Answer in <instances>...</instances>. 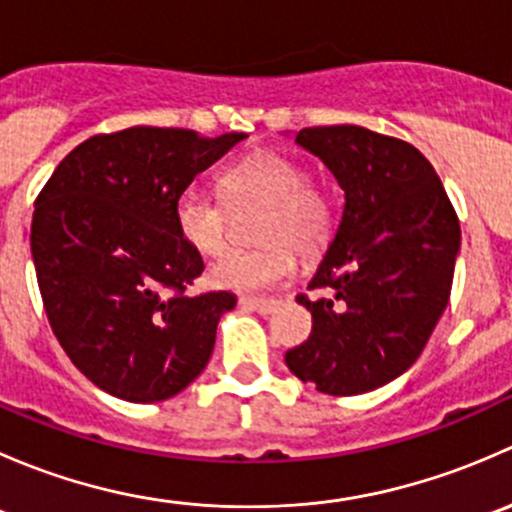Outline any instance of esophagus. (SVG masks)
<instances>
[{
    "label": "esophagus",
    "mask_w": 512,
    "mask_h": 512,
    "mask_svg": "<svg viewBox=\"0 0 512 512\" xmlns=\"http://www.w3.org/2000/svg\"><path fill=\"white\" fill-rule=\"evenodd\" d=\"M242 307L252 309V312H260V314H272L277 309V299H252V297H242L240 299Z\"/></svg>",
    "instance_id": "esophagus-1"
}]
</instances>
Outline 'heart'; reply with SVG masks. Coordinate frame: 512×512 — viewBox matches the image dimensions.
Returning <instances> with one entry per match:
<instances>
[{
    "label": "heart",
    "instance_id": "heart-1",
    "mask_svg": "<svg viewBox=\"0 0 512 512\" xmlns=\"http://www.w3.org/2000/svg\"><path fill=\"white\" fill-rule=\"evenodd\" d=\"M232 208L265 205L257 240L265 245L232 250L208 272L210 285L232 292H265L294 272V253L317 257L334 232L332 195L309 180L302 160L280 151H255L220 173ZM175 230L200 255H220L230 242V210L198 190H185L173 208Z\"/></svg>",
    "mask_w": 512,
    "mask_h": 512
}]
</instances>
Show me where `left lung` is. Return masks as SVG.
<instances>
[{"label":"left lung","mask_w":512,"mask_h":512,"mask_svg":"<svg viewBox=\"0 0 512 512\" xmlns=\"http://www.w3.org/2000/svg\"><path fill=\"white\" fill-rule=\"evenodd\" d=\"M297 146L332 170L344 213L309 289L312 334L285 361L322 394L354 396L404 374L448 304L461 225L411 143L361 126L302 128Z\"/></svg>","instance_id":"1"}]
</instances>
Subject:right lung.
<instances>
[{"mask_svg":"<svg viewBox=\"0 0 512 512\" xmlns=\"http://www.w3.org/2000/svg\"><path fill=\"white\" fill-rule=\"evenodd\" d=\"M247 133L205 138L133 126L76 146L39 193L32 257L46 317L106 394L153 404L208 364L230 292L185 294L203 257L175 230V200Z\"/></svg>","mask_w":512,"mask_h":512,"instance_id":"1","label":"right lung"}]
</instances>
